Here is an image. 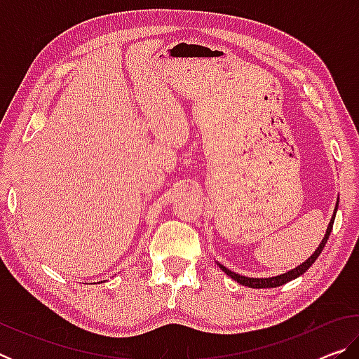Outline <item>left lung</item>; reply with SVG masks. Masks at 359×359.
I'll list each match as a JSON object with an SVG mask.
<instances>
[{
  "label": "left lung",
  "mask_w": 359,
  "mask_h": 359,
  "mask_svg": "<svg viewBox=\"0 0 359 359\" xmlns=\"http://www.w3.org/2000/svg\"><path fill=\"white\" fill-rule=\"evenodd\" d=\"M337 208H339V198H337L336 208H334V214H332V217H331V222H330V224H327V229H326L325 238L321 239V244L318 245L317 250H315V252L311 255V257H309L306 261H304L302 264L296 266L294 269L285 272V274L276 276V277H266V278L245 277V276L236 274V272L228 269V267H224V266L220 264V263H217V264L220 266V269L224 272V274L229 276L231 278H234V280L238 282V283L245 285V287H250V288H276V287H280V285H285L287 282L294 280V278L302 276L304 272H306V271L309 269V267H311V266L315 263V261H317V258L320 257V253L323 252V248H325V245H326L327 239H330V234H331V231H332V224H334V218H336V214H337Z\"/></svg>",
  "instance_id": "left-lung-1"
}]
</instances>
